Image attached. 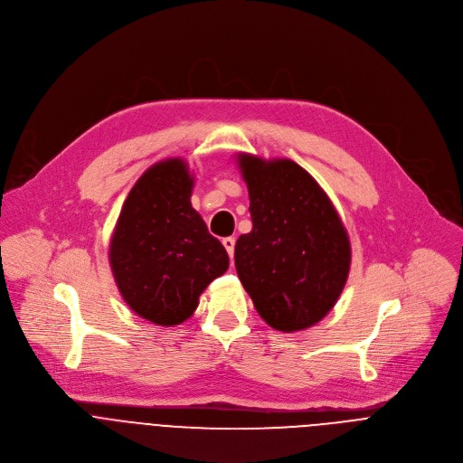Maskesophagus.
<instances>
[{
  "label": "esophagus",
  "instance_id": "1",
  "mask_svg": "<svg viewBox=\"0 0 463 463\" xmlns=\"http://www.w3.org/2000/svg\"><path fill=\"white\" fill-rule=\"evenodd\" d=\"M222 243H223L225 250L229 252V256L232 258V256H234V245H236V240H234L232 236H227V238H223V240H222Z\"/></svg>",
  "mask_w": 463,
  "mask_h": 463
}]
</instances>
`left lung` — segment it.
Listing matches in <instances>:
<instances>
[{"label":"left lung","instance_id":"obj_1","mask_svg":"<svg viewBox=\"0 0 463 463\" xmlns=\"http://www.w3.org/2000/svg\"><path fill=\"white\" fill-rule=\"evenodd\" d=\"M238 167L252 218V231L234 247L238 278L274 330L310 328L346 285L348 232L328 194L296 162L240 153Z\"/></svg>","mask_w":463,"mask_h":463}]
</instances>
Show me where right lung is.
<instances>
[{"instance_id":"1","label":"right lung","mask_w":463,"mask_h":463,"mask_svg":"<svg viewBox=\"0 0 463 463\" xmlns=\"http://www.w3.org/2000/svg\"><path fill=\"white\" fill-rule=\"evenodd\" d=\"M193 184L182 158L151 165L129 191L109 241L120 296L160 326L189 319L200 294L229 269L225 247L191 205Z\"/></svg>"}]
</instances>
